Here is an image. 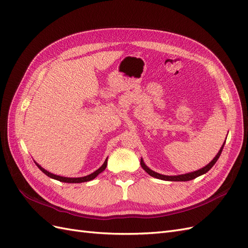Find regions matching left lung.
Here are the masks:
<instances>
[{
    "mask_svg": "<svg viewBox=\"0 0 248 248\" xmlns=\"http://www.w3.org/2000/svg\"><path fill=\"white\" fill-rule=\"evenodd\" d=\"M223 146H224V144H223L222 147L220 148L219 152L217 153V155L214 157L213 160H212L211 162H210L209 164H207L206 167H204V168L201 169V170H196V171L188 172V174H185V175H179V176H166V175H160V174H158V172H155V171H153L152 170H150V169L146 166V164L144 163V161H142V159H140V166H141L142 169H144V170L148 172V174H149L150 176H152V177L157 178V179L166 180V181H189V180L196 179L197 177H199V176H201V175L206 174V172L214 166V164H215L216 161H217V159L219 158V156H220V154H221V152H222Z\"/></svg>",
    "mask_w": 248,
    "mask_h": 248,
    "instance_id": "1",
    "label": "left lung"
}]
</instances>
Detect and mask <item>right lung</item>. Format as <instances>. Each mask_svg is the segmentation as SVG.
<instances>
[{
  "label": "right lung",
  "instance_id": "obj_1",
  "mask_svg": "<svg viewBox=\"0 0 248 248\" xmlns=\"http://www.w3.org/2000/svg\"><path fill=\"white\" fill-rule=\"evenodd\" d=\"M36 163V162H35ZM107 164H108V158H107V160L104 161V163L102 164V166L97 170H95L94 172H92V174H90L89 176H86V177H80V178H66V177H61V176H57V175H54V174H51V172H49V171H47V170H44L43 168H41L38 163H36V166L38 167L44 174H46V176H48V177H50V178H52V179H56V180H58V181H61V182H65V183H81V182H87V181H91V180H93L94 178H96L97 176H98L101 171H103L104 170H106V168H107Z\"/></svg>",
  "mask_w": 248,
  "mask_h": 248
}]
</instances>
